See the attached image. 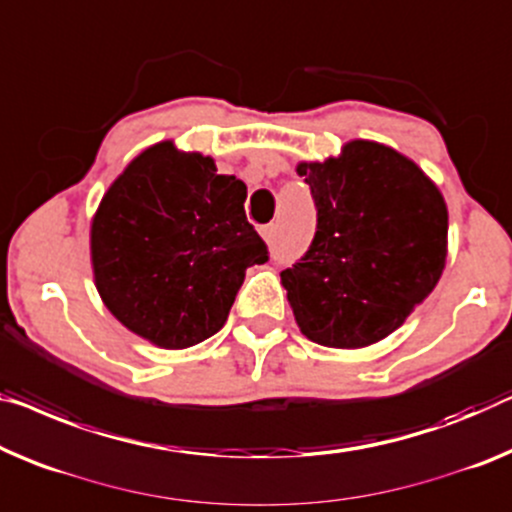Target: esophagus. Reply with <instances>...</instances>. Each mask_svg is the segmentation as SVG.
<instances>
[{"mask_svg": "<svg viewBox=\"0 0 512 512\" xmlns=\"http://www.w3.org/2000/svg\"><path fill=\"white\" fill-rule=\"evenodd\" d=\"M259 234L264 236V241L273 243V236H276V225H264V227H259Z\"/></svg>", "mask_w": 512, "mask_h": 512, "instance_id": "esophagus-1", "label": "esophagus"}]
</instances>
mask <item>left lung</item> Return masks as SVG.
Returning <instances> with one entry per match:
<instances>
[{
	"label": "left lung",
	"mask_w": 512,
	"mask_h": 512,
	"mask_svg": "<svg viewBox=\"0 0 512 512\" xmlns=\"http://www.w3.org/2000/svg\"><path fill=\"white\" fill-rule=\"evenodd\" d=\"M317 232L280 273L296 324L324 347L358 349L404 324L441 278L448 211L421 167L377 142L301 163Z\"/></svg>",
	"instance_id": "1"
}]
</instances>
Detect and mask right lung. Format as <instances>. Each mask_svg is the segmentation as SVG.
Listing matches in <instances>:
<instances>
[{"label":"right lung","mask_w":512,"mask_h":512,"mask_svg":"<svg viewBox=\"0 0 512 512\" xmlns=\"http://www.w3.org/2000/svg\"><path fill=\"white\" fill-rule=\"evenodd\" d=\"M246 183L172 142L142 151L112 183L91 223L98 294L126 329L186 349L223 329L269 248L248 223Z\"/></svg>","instance_id":"right-lung-1"}]
</instances>
